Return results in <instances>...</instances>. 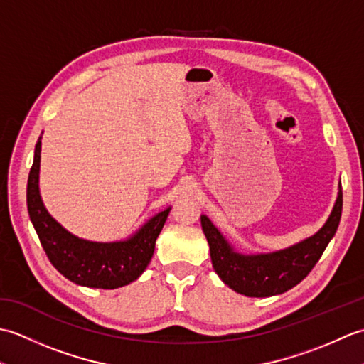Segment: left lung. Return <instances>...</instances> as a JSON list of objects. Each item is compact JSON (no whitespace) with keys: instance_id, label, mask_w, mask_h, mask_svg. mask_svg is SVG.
Segmentation results:
<instances>
[{"instance_id":"8db88e82","label":"left lung","mask_w":364,"mask_h":364,"mask_svg":"<svg viewBox=\"0 0 364 364\" xmlns=\"http://www.w3.org/2000/svg\"><path fill=\"white\" fill-rule=\"evenodd\" d=\"M343 213V191L326 225L314 236L289 249L267 255L236 253L211 220L202 215V228L210 244L211 261L222 282L247 297H269L286 292L311 272L323 250L335 236Z\"/></svg>"}]
</instances>
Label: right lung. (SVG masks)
Returning <instances> with one entry per match:
<instances>
[{"label":"right lung","instance_id":"right-lung-1","mask_svg":"<svg viewBox=\"0 0 364 364\" xmlns=\"http://www.w3.org/2000/svg\"><path fill=\"white\" fill-rule=\"evenodd\" d=\"M41 141L36 144L29 170L26 203L31 222L51 264L68 280L87 288L115 289L139 278L153 257L154 242L167 220L170 208L150 219L123 242H90L64 230L46 213L38 194Z\"/></svg>","mask_w":364,"mask_h":364}]
</instances>
